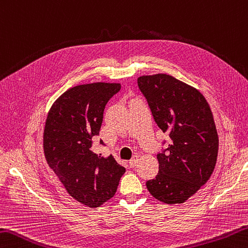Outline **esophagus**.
<instances>
[{
	"label": "esophagus",
	"instance_id": "34e87169",
	"mask_svg": "<svg viewBox=\"0 0 248 248\" xmlns=\"http://www.w3.org/2000/svg\"><path fill=\"white\" fill-rule=\"evenodd\" d=\"M139 157H140L139 155H134L133 158L130 160V161H129V164H130V167H131V168H134L135 166H137L138 160H139Z\"/></svg>",
	"mask_w": 248,
	"mask_h": 248
}]
</instances>
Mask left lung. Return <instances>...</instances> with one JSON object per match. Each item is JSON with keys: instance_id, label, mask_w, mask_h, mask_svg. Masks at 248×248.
Listing matches in <instances>:
<instances>
[{"instance_id": "1", "label": "left lung", "mask_w": 248, "mask_h": 248, "mask_svg": "<svg viewBox=\"0 0 248 248\" xmlns=\"http://www.w3.org/2000/svg\"><path fill=\"white\" fill-rule=\"evenodd\" d=\"M138 85L158 127L170 137L168 148L157 155L158 175L146 187L163 203H184L215 169L218 134L210 105L200 91L167 74L140 76Z\"/></svg>"}]
</instances>
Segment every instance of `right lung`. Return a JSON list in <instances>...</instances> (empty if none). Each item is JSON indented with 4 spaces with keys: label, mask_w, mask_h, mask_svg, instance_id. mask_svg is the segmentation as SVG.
<instances>
[{
    "label": "right lung",
    "mask_w": 248,
    "mask_h": 248,
    "mask_svg": "<svg viewBox=\"0 0 248 248\" xmlns=\"http://www.w3.org/2000/svg\"><path fill=\"white\" fill-rule=\"evenodd\" d=\"M120 88V84L109 82L70 88L52 104L44 129L48 166L71 197L92 208L114 197L125 172L111 155L102 157L91 150L105 105Z\"/></svg>",
    "instance_id": "1"
}]
</instances>
